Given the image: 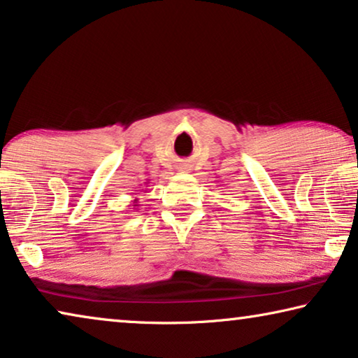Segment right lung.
<instances>
[{
  "label": "right lung",
  "mask_w": 358,
  "mask_h": 358,
  "mask_svg": "<svg viewBox=\"0 0 358 358\" xmlns=\"http://www.w3.org/2000/svg\"><path fill=\"white\" fill-rule=\"evenodd\" d=\"M133 202H135V204H133V206L136 207V206H138V204H136V202H138V197H136V199H133Z\"/></svg>",
  "instance_id": "add662e5"
}]
</instances>
